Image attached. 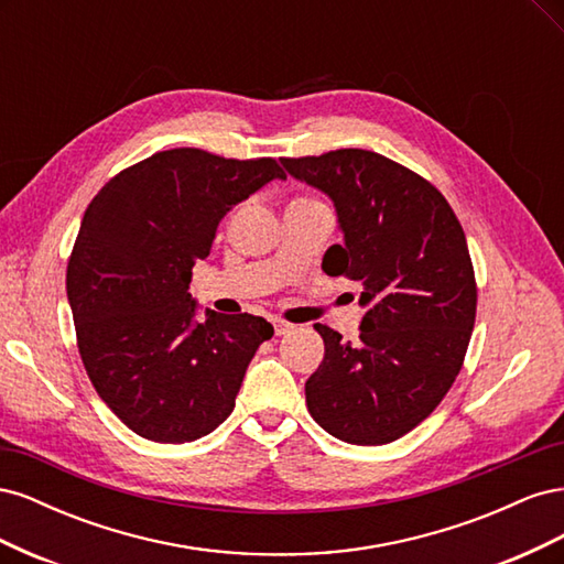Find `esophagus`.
Wrapping results in <instances>:
<instances>
[{
	"label": "esophagus",
	"mask_w": 564,
	"mask_h": 564,
	"mask_svg": "<svg viewBox=\"0 0 564 564\" xmlns=\"http://www.w3.org/2000/svg\"><path fill=\"white\" fill-rule=\"evenodd\" d=\"M272 327H275V336H284L294 329V324H289L284 319H272Z\"/></svg>",
	"instance_id": "34e87169"
}]
</instances>
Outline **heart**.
<instances>
[{
    "instance_id": "1",
    "label": "heart",
    "mask_w": 564,
    "mask_h": 564,
    "mask_svg": "<svg viewBox=\"0 0 564 564\" xmlns=\"http://www.w3.org/2000/svg\"><path fill=\"white\" fill-rule=\"evenodd\" d=\"M303 202H313V199H303Z\"/></svg>"
}]
</instances>
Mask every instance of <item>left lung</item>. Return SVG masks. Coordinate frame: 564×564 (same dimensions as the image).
Returning <instances> with one entry per match:
<instances>
[{
    "label": "left lung",
    "instance_id": "left-lung-1",
    "mask_svg": "<svg viewBox=\"0 0 564 564\" xmlns=\"http://www.w3.org/2000/svg\"><path fill=\"white\" fill-rule=\"evenodd\" d=\"M282 164L334 202L344 245L322 270L360 284L367 311L357 344L315 324L324 360L305 402L334 437L386 445L431 416L464 365L477 305L464 228L437 187L379 152Z\"/></svg>",
    "mask_w": 564,
    "mask_h": 564
}]
</instances>
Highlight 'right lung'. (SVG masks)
<instances>
[{"instance_id":"right-lung-1","label":"right lung","mask_w":564,"mask_h":564,"mask_svg":"<svg viewBox=\"0 0 564 564\" xmlns=\"http://www.w3.org/2000/svg\"><path fill=\"white\" fill-rule=\"evenodd\" d=\"M270 158L158 152L110 178L82 218L67 301L89 379L117 419L152 442H193L224 423L272 324L204 311L187 292L235 204L270 181Z\"/></svg>"}]
</instances>
